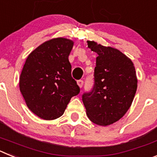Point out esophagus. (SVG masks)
Returning <instances> with one entry per match:
<instances>
[{
    "mask_svg": "<svg viewBox=\"0 0 157 157\" xmlns=\"http://www.w3.org/2000/svg\"><path fill=\"white\" fill-rule=\"evenodd\" d=\"M77 83H78V86L80 87V88H82V86H83V81L82 80H78V82H77Z\"/></svg>",
    "mask_w": 157,
    "mask_h": 157,
    "instance_id": "34e87169",
    "label": "esophagus"
}]
</instances>
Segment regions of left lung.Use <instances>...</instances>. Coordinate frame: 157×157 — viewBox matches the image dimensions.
<instances>
[{
    "label": "left lung",
    "mask_w": 157,
    "mask_h": 157,
    "mask_svg": "<svg viewBox=\"0 0 157 157\" xmlns=\"http://www.w3.org/2000/svg\"><path fill=\"white\" fill-rule=\"evenodd\" d=\"M97 52L94 85L82 94V102L89 119L101 126L120 120L130 109L138 86L134 63L120 51L88 41Z\"/></svg>",
    "instance_id": "8db88e82"
}]
</instances>
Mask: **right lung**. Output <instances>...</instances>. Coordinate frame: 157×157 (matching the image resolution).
Returning <instances> with one entry per match:
<instances>
[{"label": "right lung", "mask_w": 157, "mask_h": 157, "mask_svg": "<svg viewBox=\"0 0 157 157\" xmlns=\"http://www.w3.org/2000/svg\"><path fill=\"white\" fill-rule=\"evenodd\" d=\"M73 44L63 37L51 39L34 49L25 62L19 90L29 109L43 120L60 117L71 98L80 92L68 59Z\"/></svg>", "instance_id": "obj_1"}]
</instances>
